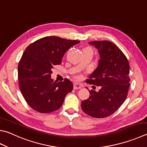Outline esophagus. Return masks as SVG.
<instances>
[{
    "instance_id": "esophagus-1",
    "label": "esophagus",
    "mask_w": 147,
    "mask_h": 147,
    "mask_svg": "<svg viewBox=\"0 0 147 147\" xmlns=\"http://www.w3.org/2000/svg\"><path fill=\"white\" fill-rule=\"evenodd\" d=\"M82 88V85L79 84H74V89L77 90Z\"/></svg>"
}]
</instances>
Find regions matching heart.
<instances>
[{
	"instance_id": "obj_1",
	"label": "heart",
	"mask_w": 147,
	"mask_h": 147,
	"mask_svg": "<svg viewBox=\"0 0 147 147\" xmlns=\"http://www.w3.org/2000/svg\"><path fill=\"white\" fill-rule=\"evenodd\" d=\"M90 51L92 52V49L90 47H85L84 49H83V51ZM74 77H75L76 79H80L82 78V76L80 75V74H75V75H74Z\"/></svg>"
}]
</instances>
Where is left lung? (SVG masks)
I'll return each mask as SVG.
<instances>
[{
  "instance_id": "obj_1",
  "label": "left lung",
  "mask_w": 147,
  "mask_h": 147,
  "mask_svg": "<svg viewBox=\"0 0 147 147\" xmlns=\"http://www.w3.org/2000/svg\"><path fill=\"white\" fill-rule=\"evenodd\" d=\"M96 47L100 59L87 84L101 86L98 92L89 90L90 96L81 107L88 115L96 118L111 116L120 107L128 95L130 86L129 63L119 48L107 40L89 42Z\"/></svg>"
}]
</instances>
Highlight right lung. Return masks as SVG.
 <instances>
[{
    "mask_svg": "<svg viewBox=\"0 0 147 147\" xmlns=\"http://www.w3.org/2000/svg\"><path fill=\"white\" fill-rule=\"evenodd\" d=\"M58 36H46L26 47L18 65L19 87L26 102L33 110L49 113L62 105L73 85L67 78L53 82V69L60 65L65 52L79 43Z\"/></svg>",
    "mask_w": 147,
    "mask_h": 147,
    "instance_id": "obj_1",
    "label": "right lung"
}]
</instances>
